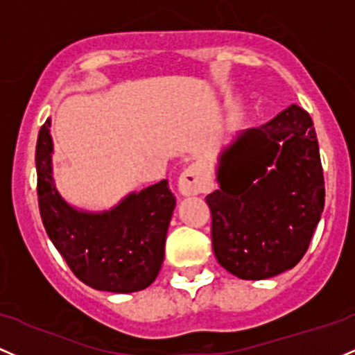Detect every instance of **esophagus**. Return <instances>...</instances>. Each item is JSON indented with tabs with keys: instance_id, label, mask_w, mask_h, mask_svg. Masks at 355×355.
I'll use <instances>...</instances> for the list:
<instances>
[{
	"instance_id": "1",
	"label": "esophagus",
	"mask_w": 355,
	"mask_h": 355,
	"mask_svg": "<svg viewBox=\"0 0 355 355\" xmlns=\"http://www.w3.org/2000/svg\"><path fill=\"white\" fill-rule=\"evenodd\" d=\"M209 184L210 180L205 170L200 165H190L178 177V192L187 197L198 196L207 189Z\"/></svg>"
}]
</instances>
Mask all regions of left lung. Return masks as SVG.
<instances>
[{"label":"left lung","mask_w":355,"mask_h":355,"mask_svg":"<svg viewBox=\"0 0 355 355\" xmlns=\"http://www.w3.org/2000/svg\"><path fill=\"white\" fill-rule=\"evenodd\" d=\"M217 182L205 200L220 266L241 279H266L298 264L325 204L309 112L291 104L237 135L220 153Z\"/></svg>","instance_id":"obj_1"}]
</instances>
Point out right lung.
Instances as JSON below:
<instances>
[{
  "mask_svg": "<svg viewBox=\"0 0 355 355\" xmlns=\"http://www.w3.org/2000/svg\"><path fill=\"white\" fill-rule=\"evenodd\" d=\"M50 118L37 139V192L50 241L73 275L87 286L133 293L155 282L165 256L175 197L168 182L124 197L104 212H85L64 200L52 177Z\"/></svg>",
  "mask_w": 355,
  "mask_h": 355,
  "instance_id": "add662e5",
  "label": "right lung"
}]
</instances>
